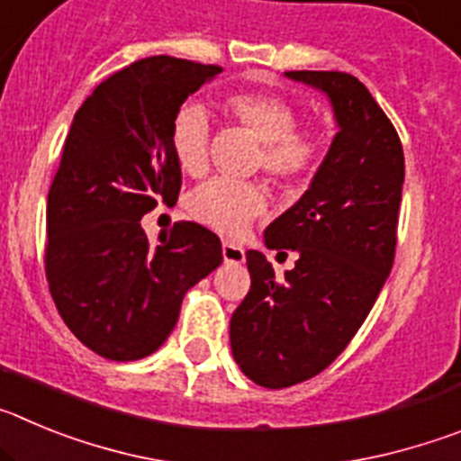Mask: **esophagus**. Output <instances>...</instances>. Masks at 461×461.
<instances>
[{
	"label": "esophagus",
	"instance_id": "obj_1",
	"mask_svg": "<svg viewBox=\"0 0 461 461\" xmlns=\"http://www.w3.org/2000/svg\"><path fill=\"white\" fill-rule=\"evenodd\" d=\"M221 254H223V260H226V263H242L244 260V249L233 242H223Z\"/></svg>",
	"mask_w": 461,
	"mask_h": 461
}]
</instances>
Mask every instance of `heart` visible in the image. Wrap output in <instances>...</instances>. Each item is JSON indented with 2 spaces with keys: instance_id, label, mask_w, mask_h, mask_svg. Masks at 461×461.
I'll return each mask as SVG.
<instances>
[{
  "instance_id": "b5f03b06",
  "label": "heart",
  "mask_w": 461,
  "mask_h": 461,
  "mask_svg": "<svg viewBox=\"0 0 461 461\" xmlns=\"http://www.w3.org/2000/svg\"><path fill=\"white\" fill-rule=\"evenodd\" d=\"M223 115L260 140L256 166L275 185L293 189L309 180L319 164V138L307 126H297V108L291 99L270 89H240L223 99ZM212 120L198 104H182L170 122V148L186 175H201L210 161ZM266 191L251 182L214 177L195 186L186 210L195 221L219 233L235 235L266 210Z\"/></svg>"
}]
</instances>
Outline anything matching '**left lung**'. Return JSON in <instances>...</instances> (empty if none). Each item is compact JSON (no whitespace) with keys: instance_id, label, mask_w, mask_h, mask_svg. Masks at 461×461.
Instances as JSON below:
<instances>
[{"instance_id":"left-lung-1","label":"left lung","mask_w":461,"mask_h":461,"mask_svg":"<svg viewBox=\"0 0 461 461\" xmlns=\"http://www.w3.org/2000/svg\"><path fill=\"white\" fill-rule=\"evenodd\" d=\"M323 89L335 140L312 186L266 228L270 249L297 251L276 279L247 251L251 288L230 319L233 357L263 388H288L323 372L351 344L393 270L404 149L369 89L341 71H286Z\"/></svg>"}]
</instances>
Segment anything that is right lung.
<instances>
[{"mask_svg":"<svg viewBox=\"0 0 461 461\" xmlns=\"http://www.w3.org/2000/svg\"><path fill=\"white\" fill-rule=\"evenodd\" d=\"M221 71L145 57L96 85L73 117L48 191L46 276L64 323L101 357L126 362L157 351L185 293L223 260L219 238L201 223L177 221L158 244L140 226L180 194L175 110Z\"/></svg>","mask_w":461,"mask_h":461,"instance_id":"add662e5","label":"right lung"}]
</instances>
